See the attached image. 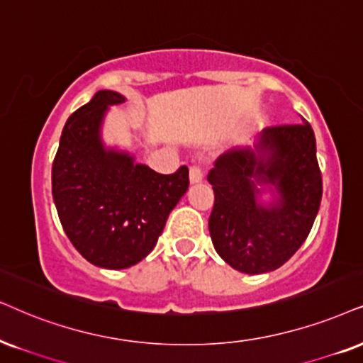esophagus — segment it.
<instances>
[{"label": "esophagus", "instance_id": "34e87169", "mask_svg": "<svg viewBox=\"0 0 363 363\" xmlns=\"http://www.w3.org/2000/svg\"><path fill=\"white\" fill-rule=\"evenodd\" d=\"M204 167L203 166H192L191 171H189V179L192 184H196V182H201L204 179Z\"/></svg>", "mask_w": 363, "mask_h": 363}]
</instances>
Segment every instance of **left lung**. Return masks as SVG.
<instances>
[{
  "mask_svg": "<svg viewBox=\"0 0 363 363\" xmlns=\"http://www.w3.org/2000/svg\"><path fill=\"white\" fill-rule=\"evenodd\" d=\"M208 181L214 191L209 233L218 255L241 273L273 272L303 245L318 214L323 187L313 128L308 122L266 127L255 150L219 155ZM256 184L275 187L272 203H259Z\"/></svg>",
  "mask_w": 363,
  "mask_h": 363,
  "instance_id": "left-lung-1",
  "label": "left lung"
}]
</instances>
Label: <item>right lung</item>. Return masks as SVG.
I'll return each mask as SVG.
<instances>
[{"mask_svg":"<svg viewBox=\"0 0 363 363\" xmlns=\"http://www.w3.org/2000/svg\"><path fill=\"white\" fill-rule=\"evenodd\" d=\"M125 97L100 90L63 127L52 167V194L63 231L91 264L123 269L154 250L171 211L189 187L186 166L159 174L130 154L105 149L100 128Z\"/></svg>","mask_w":363,"mask_h":363,"instance_id":"1","label":"right lung"}]
</instances>
